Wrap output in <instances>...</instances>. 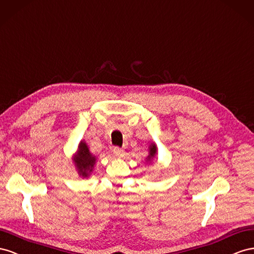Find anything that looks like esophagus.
<instances>
[{
    "instance_id": "esophagus-1",
    "label": "esophagus",
    "mask_w": 254,
    "mask_h": 254,
    "mask_svg": "<svg viewBox=\"0 0 254 254\" xmlns=\"http://www.w3.org/2000/svg\"><path fill=\"white\" fill-rule=\"evenodd\" d=\"M113 153H114L115 156H117V157H123V156H125V151H123L119 147H114L113 148Z\"/></svg>"
}]
</instances>
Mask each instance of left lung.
Returning a JSON list of instances; mask_svg holds the SVG:
<instances>
[{
  "mask_svg": "<svg viewBox=\"0 0 254 254\" xmlns=\"http://www.w3.org/2000/svg\"><path fill=\"white\" fill-rule=\"evenodd\" d=\"M155 153H156V147L155 144H152V146H150V155L148 156V161H150L152 157H154Z\"/></svg>",
  "mask_w": 254,
  "mask_h": 254,
  "instance_id": "1",
  "label": "left lung"
}]
</instances>
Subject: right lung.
I'll return each instance as SVG.
<instances>
[{
  "instance_id": "obj_1",
  "label": "right lung",
  "mask_w": 254,
  "mask_h": 254,
  "mask_svg": "<svg viewBox=\"0 0 254 254\" xmlns=\"http://www.w3.org/2000/svg\"><path fill=\"white\" fill-rule=\"evenodd\" d=\"M74 162L76 164L79 175L83 177H88L89 173L92 171L96 157L91 155L88 148H87V144L83 141L79 143L78 151L74 157Z\"/></svg>"
}]
</instances>
